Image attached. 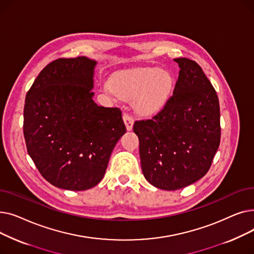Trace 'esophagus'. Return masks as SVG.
<instances>
[{
	"instance_id": "34e87169",
	"label": "esophagus",
	"mask_w": 254,
	"mask_h": 254,
	"mask_svg": "<svg viewBox=\"0 0 254 254\" xmlns=\"http://www.w3.org/2000/svg\"><path fill=\"white\" fill-rule=\"evenodd\" d=\"M123 118H124L125 125H126V127H127V130H131L132 126H134V118H132L131 116H129L127 113H125Z\"/></svg>"
}]
</instances>
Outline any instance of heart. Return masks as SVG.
Masks as SVG:
<instances>
[{
    "label": "heart",
    "mask_w": 254,
    "mask_h": 254,
    "mask_svg": "<svg viewBox=\"0 0 254 254\" xmlns=\"http://www.w3.org/2000/svg\"><path fill=\"white\" fill-rule=\"evenodd\" d=\"M173 87V78L169 72L158 68H138L115 74L110 87L118 98L134 101V108L140 115L157 113L168 101Z\"/></svg>",
    "instance_id": "b5f03b06"
}]
</instances>
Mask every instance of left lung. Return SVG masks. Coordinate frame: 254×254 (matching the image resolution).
Wrapping results in <instances>:
<instances>
[{"instance_id": "8db88e82", "label": "left lung", "mask_w": 254, "mask_h": 254, "mask_svg": "<svg viewBox=\"0 0 254 254\" xmlns=\"http://www.w3.org/2000/svg\"><path fill=\"white\" fill-rule=\"evenodd\" d=\"M180 68L173 96L151 119L135 122L144 177L157 189L176 190L203 178L220 143V109L214 87L194 61Z\"/></svg>"}]
</instances>
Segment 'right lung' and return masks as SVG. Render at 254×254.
Segmentation results:
<instances>
[{"instance_id": "1", "label": "right lung", "mask_w": 254, "mask_h": 254, "mask_svg": "<svg viewBox=\"0 0 254 254\" xmlns=\"http://www.w3.org/2000/svg\"><path fill=\"white\" fill-rule=\"evenodd\" d=\"M96 64L86 57L53 61L26 93V149L44 179L59 189L96 186L127 130L122 111L92 100Z\"/></svg>"}]
</instances>
